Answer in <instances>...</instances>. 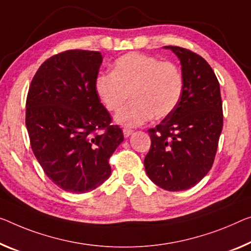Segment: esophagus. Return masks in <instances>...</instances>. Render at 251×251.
<instances>
[{"mask_svg": "<svg viewBox=\"0 0 251 251\" xmlns=\"http://www.w3.org/2000/svg\"><path fill=\"white\" fill-rule=\"evenodd\" d=\"M132 133H133V130H131V129H129V128H125V129H123V136H125V138L130 137Z\"/></svg>", "mask_w": 251, "mask_h": 251, "instance_id": "1", "label": "esophagus"}]
</instances>
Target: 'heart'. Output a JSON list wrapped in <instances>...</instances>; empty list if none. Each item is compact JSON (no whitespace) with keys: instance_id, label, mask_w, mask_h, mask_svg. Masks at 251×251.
I'll list each match as a JSON object with an SVG mask.
<instances>
[{"instance_id":"b5f03b06","label":"heart","mask_w":251,"mask_h":251,"mask_svg":"<svg viewBox=\"0 0 251 251\" xmlns=\"http://www.w3.org/2000/svg\"><path fill=\"white\" fill-rule=\"evenodd\" d=\"M184 91V77L172 61L130 52L115 60L112 73L100 74L95 92L110 112L121 110L131 95L132 102L115 115L118 125L133 128L152 118L168 117Z\"/></svg>"}]
</instances>
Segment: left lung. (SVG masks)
Returning <instances> with one entry per match:
<instances>
[{"label":"left lung","mask_w":251,"mask_h":251,"mask_svg":"<svg viewBox=\"0 0 251 251\" xmlns=\"http://www.w3.org/2000/svg\"><path fill=\"white\" fill-rule=\"evenodd\" d=\"M178 57L184 77L182 99L156 128L145 157L146 173L169 192L195 186L212 167L223 126L220 84L213 69L198 53L165 46Z\"/></svg>","instance_id":"1"}]
</instances>
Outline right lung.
<instances>
[{"label": "right lung", "mask_w": 251, "mask_h": 251, "mask_svg": "<svg viewBox=\"0 0 251 251\" xmlns=\"http://www.w3.org/2000/svg\"><path fill=\"white\" fill-rule=\"evenodd\" d=\"M102 60L99 51L57 53L38 69L26 96L32 151L45 174L66 192L86 193L105 182L110 157L123 141L95 92Z\"/></svg>", "instance_id": "right-lung-1"}]
</instances>
